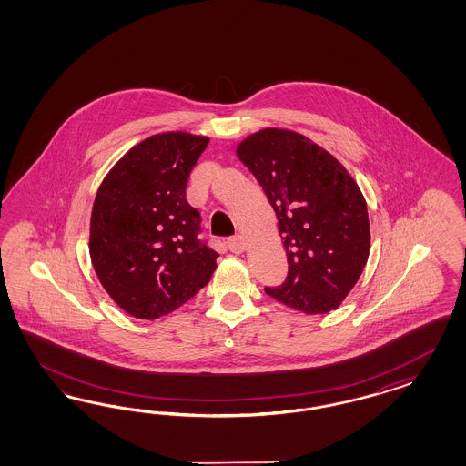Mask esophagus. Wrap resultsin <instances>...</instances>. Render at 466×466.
<instances>
[{
	"label": "esophagus",
	"mask_w": 466,
	"mask_h": 466,
	"mask_svg": "<svg viewBox=\"0 0 466 466\" xmlns=\"http://www.w3.org/2000/svg\"><path fill=\"white\" fill-rule=\"evenodd\" d=\"M227 244H228V249H230L232 253L240 254L248 249V240L244 239L242 236L230 238V239L227 240Z\"/></svg>",
	"instance_id": "esophagus-1"
}]
</instances>
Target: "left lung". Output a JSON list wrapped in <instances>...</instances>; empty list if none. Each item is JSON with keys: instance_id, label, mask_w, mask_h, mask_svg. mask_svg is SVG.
Masks as SVG:
<instances>
[{"instance_id": "8db88e82", "label": "left lung", "mask_w": 466, "mask_h": 466, "mask_svg": "<svg viewBox=\"0 0 466 466\" xmlns=\"http://www.w3.org/2000/svg\"><path fill=\"white\" fill-rule=\"evenodd\" d=\"M279 218L289 273L267 287L275 300L306 314L337 309L370 249L364 195L323 147L290 129L265 127L238 145Z\"/></svg>"}]
</instances>
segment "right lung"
Masks as SVG:
<instances>
[{"instance_id":"add662e5","label":"right lung","mask_w":466,"mask_h":466,"mask_svg":"<svg viewBox=\"0 0 466 466\" xmlns=\"http://www.w3.org/2000/svg\"><path fill=\"white\" fill-rule=\"evenodd\" d=\"M210 138L184 131L135 145L100 184L90 218V259L114 302L138 319L181 308L210 282L217 258L198 239L201 217L186 199Z\"/></svg>"}]
</instances>
